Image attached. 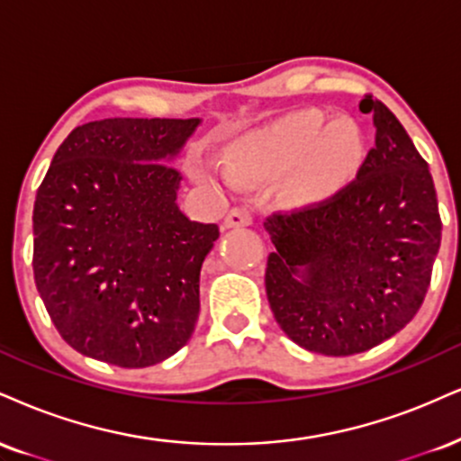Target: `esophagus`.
Masks as SVG:
<instances>
[{"label":"esophagus","instance_id":"1","mask_svg":"<svg viewBox=\"0 0 461 461\" xmlns=\"http://www.w3.org/2000/svg\"><path fill=\"white\" fill-rule=\"evenodd\" d=\"M251 221H253L251 212H249L247 208L238 206V208H231L230 212H227L223 225L227 227V230H230V227H247V225H251Z\"/></svg>","mask_w":461,"mask_h":461}]
</instances>
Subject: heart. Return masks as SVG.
Segmentation results:
<instances>
[{"label":"heart","instance_id":"obj_1","mask_svg":"<svg viewBox=\"0 0 461 461\" xmlns=\"http://www.w3.org/2000/svg\"><path fill=\"white\" fill-rule=\"evenodd\" d=\"M365 158V137L350 118L326 120L320 111H301L276 129L238 146L231 174L249 186L281 182V202L312 208L335 195Z\"/></svg>","mask_w":461,"mask_h":461}]
</instances>
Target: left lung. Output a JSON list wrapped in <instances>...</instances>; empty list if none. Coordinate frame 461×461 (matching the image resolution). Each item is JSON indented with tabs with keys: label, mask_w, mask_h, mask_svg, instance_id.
I'll list each match as a JSON object with an SVG mask.
<instances>
[{
	"label": "left lung",
	"mask_w": 461,
	"mask_h": 461,
	"mask_svg": "<svg viewBox=\"0 0 461 461\" xmlns=\"http://www.w3.org/2000/svg\"><path fill=\"white\" fill-rule=\"evenodd\" d=\"M375 146L357 180L313 208L273 214L264 227L266 294L294 343L350 357L386 341L417 315L440 249L434 180L386 104L365 96Z\"/></svg>",
	"instance_id": "1"
}]
</instances>
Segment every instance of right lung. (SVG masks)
<instances>
[{
	"instance_id": "1",
	"label": "right lung",
	"mask_w": 461,
	"mask_h": 461,
	"mask_svg": "<svg viewBox=\"0 0 461 461\" xmlns=\"http://www.w3.org/2000/svg\"><path fill=\"white\" fill-rule=\"evenodd\" d=\"M199 118H107L58 148L34 203V279L62 339L149 367L191 339L199 273L219 227L177 208L169 165Z\"/></svg>"
}]
</instances>
